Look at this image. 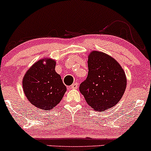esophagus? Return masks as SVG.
Instances as JSON below:
<instances>
[{
  "label": "esophagus",
  "instance_id": "34e87169",
  "mask_svg": "<svg viewBox=\"0 0 151 151\" xmlns=\"http://www.w3.org/2000/svg\"><path fill=\"white\" fill-rule=\"evenodd\" d=\"M70 88L71 89H77L78 88V84H77V83H73L72 85L70 86Z\"/></svg>",
  "mask_w": 151,
  "mask_h": 151
}]
</instances>
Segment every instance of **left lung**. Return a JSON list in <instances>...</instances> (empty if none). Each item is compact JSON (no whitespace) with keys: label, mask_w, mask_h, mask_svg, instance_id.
<instances>
[{"label":"left lung","mask_w":151,"mask_h":151,"mask_svg":"<svg viewBox=\"0 0 151 151\" xmlns=\"http://www.w3.org/2000/svg\"><path fill=\"white\" fill-rule=\"evenodd\" d=\"M88 75L79 91L88 105L96 111L115 106L126 89L125 72L118 62L103 52L93 51L88 57Z\"/></svg>","instance_id":"left-lung-1"}]
</instances>
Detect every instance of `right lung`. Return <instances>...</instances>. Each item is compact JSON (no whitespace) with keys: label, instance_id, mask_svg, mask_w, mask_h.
Segmentation results:
<instances>
[{"label":"right lung","instance_id":"right-lung-1","mask_svg":"<svg viewBox=\"0 0 151 151\" xmlns=\"http://www.w3.org/2000/svg\"><path fill=\"white\" fill-rule=\"evenodd\" d=\"M55 67L56 62L53 59H40L31 66L23 78L26 98L40 110L55 107L67 91L61 76L55 72Z\"/></svg>","mask_w":151,"mask_h":151}]
</instances>
